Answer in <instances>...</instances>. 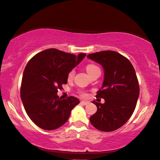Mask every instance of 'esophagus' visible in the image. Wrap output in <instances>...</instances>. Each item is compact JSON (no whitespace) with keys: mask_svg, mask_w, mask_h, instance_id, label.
Segmentation results:
<instances>
[{"mask_svg":"<svg viewBox=\"0 0 160 160\" xmlns=\"http://www.w3.org/2000/svg\"><path fill=\"white\" fill-rule=\"evenodd\" d=\"M81 104H83V105H87V104H89V102H87V101H83H83L81 102Z\"/></svg>","mask_w":160,"mask_h":160,"instance_id":"1","label":"esophagus"}]
</instances>
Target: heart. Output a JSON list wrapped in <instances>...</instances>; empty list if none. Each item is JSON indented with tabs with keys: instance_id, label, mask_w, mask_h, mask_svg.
<instances>
[{
	"instance_id": "heart-1",
	"label": "heart",
	"mask_w": 160,
	"mask_h": 160,
	"mask_svg": "<svg viewBox=\"0 0 160 160\" xmlns=\"http://www.w3.org/2000/svg\"><path fill=\"white\" fill-rule=\"evenodd\" d=\"M98 68V67L95 65H92V64H89L86 66V71L89 74L90 72H91L92 70H94L95 69ZM74 70H72L70 72L68 73V79H72V78H73L74 75Z\"/></svg>"
}]
</instances>
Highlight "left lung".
<instances>
[{
	"mask_svg": "<svg viewBox=\"0 0 160 160\" xmlns=\"http://www.w3.org/2000/svg\"><path fill=\"white\" fill-rule=\"evenodd\" d=\"M87 57L104 70V81L96 98L105 102L101 104L92 101L98 110L90 121L100 131H114L128 121L136 107L139 96L136 72L130 61L116 52L103 51Z\"/></svg>",
	"mask_w": 160,
	"mask_h": 160,
	"instance_id": "8db88e82",
	"label": "left lung"
}]
</instances>
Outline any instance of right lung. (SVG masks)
Listing matches in <instances>:
<instances>
[{
    "mask_svg": "<svg viewBox=\"0 0 160 160\" xmlns=\"http://www.w3.org/2000/svg\"><path fill=\"white\" fill-rule=\"evenodd\" d=\"M86 56H78L56 49L38 53L30 60L23 74L21 99L27 114L35 124L53 130L67 122L71 111L79 104L77 98H60L57 92L67 84L68 75Z\"/></svg>",
    "mask_w": 160,
    "mask_h": 160,
    "instance_id": "1",
    "label": "right lung"
}]
</instances>
